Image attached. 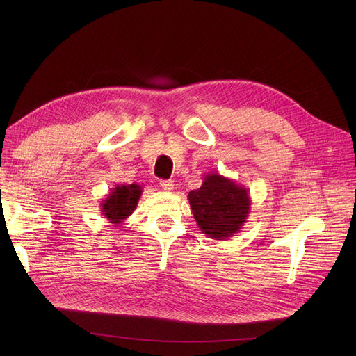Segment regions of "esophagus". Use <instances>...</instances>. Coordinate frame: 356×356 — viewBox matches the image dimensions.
Returning a JSON list of instances; mask_svg holds the SVG:
<instances>
[{"label": "esophagus", "instance_id": "esophagus-1", "mask_svg": "<svg viewBox=\"0 0 356 356\" xmlns=\"http://www.w3.org/2000/svg\"><path fill=\"white\" fill-rule=\"evenodd\" d=\"M160 188L164 192H172L175 189V183L172 180H161L160 181Z\"/></svg>", "mask_w": 356, "mask_h": 356}]
</instances>
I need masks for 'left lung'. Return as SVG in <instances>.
Returning a JSON list of instances; mask_svg holds the SVG:
<instances>
[{"label":"left lung","instance_id":"left-lung-1","mask_svg":"<svg viewBox=\"0 0 356 356\" xmlns=\"http://www.w3.org/2000/svg\"><path fill=\"white\" fill-rule=\"evenodd\" d=\"M188 197L199 229L212 239L232 238L250 216V191L215 172L204 175L200 188Z\"/></svg>","mask_w":356,"mask_h":356}]
</instances>
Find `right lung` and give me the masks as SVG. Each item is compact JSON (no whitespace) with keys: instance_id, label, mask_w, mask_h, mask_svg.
<instances>
[{"instance_id":"1","label":"right lung","mask_w":356,"mask_h":356,"mask_svg":"<svg viewBox=\"0 0 356 356\" xmlns=\"http://www.w3.org/2000/svg\"><path fill=\"white\" fill-rule=\"evenodd\" d=\"M143 188L137 183L117 184L101 202V212L112 227H120L137 208Z\"/></svg>"}]
</instances>
